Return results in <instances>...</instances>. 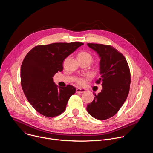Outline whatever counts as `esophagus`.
<instances>
[{
	"mask_svg": "<svg viewBox=\"0 0 153 153\" xmlns=\"http://www.w3.org/2000/svg\"><path fill=\"white\" fill-rule=\"evenodd\" d=\"M84 92H85V90L84 89H82V88H77L76 89L77 93H83Z\"/></svg>",
	"mask_w": 153,
	"mask_h": 153,
	"instance_id": "obj_1",
	"label": "esophagus"
}]
</instances>
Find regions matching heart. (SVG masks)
Instances as JSON below:
<instances>
[{"mask_svg":"<svg viewBox=\"0 0 153 153\" xmlns=\"http://www.w3.org/2000/svg\"><path fill=\"white\" fill-rule=\"evenodd\" d=\"M77 57L79 61H83V62H88L89 64H90L93 60V54L91 53L88 51H86L79 52L77 54ZM76 82L79 85H82L84 83V79L82 78H79L76 80Z\"/></svg>","mask_w":153,"mask_h":153,"instance_id":"obj_1","label":"heart"}]
</instances>
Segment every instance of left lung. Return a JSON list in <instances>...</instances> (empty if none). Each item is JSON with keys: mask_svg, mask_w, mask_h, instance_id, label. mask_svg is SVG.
Wrapping results in <instances>:
<instances>
[{"mask_svg": "<svg viewBox=\"0 0 153 153\" xmlns=\"http://www.w3.org/2000/svg\"><path fill=\"white\" fill-rule=\"evenodd\" d=\"M100 57V78L103 89L93 101L87 105L86 110L95 119L106 120L114 116L125 102L129 93L131 74L124 56L111 45L87 43Z\"/></svg>", "mask_w": 153, "mask_h": 153, "instance_id": "1", "label": "left lung"}]
</instances>
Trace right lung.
<instances>
[{"mask_svg":"<svg viewBox=\"0 0 153 153\" xmlns=\"http://www.w3.org/2000/svg\"><path fill=\"white\" fill-rule=\"evenodd\" d=\"M82 45L75 42L37 45L25 57L20 69L22 88L30 103L42 115L53 117L61 114L76 93L71 85L58 88L53 77L63 70V60Z\"/></svg>","mask_w":153,"mask_h":153,"instance_id":"1","label":"right lung"}]
</instances>
